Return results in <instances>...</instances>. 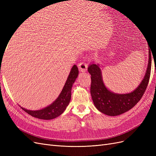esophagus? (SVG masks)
Here are the masks:
<instances>
[{"label": "esophagus", "mask_w": 156, "mask_h": 156, "mask_svg": "<svg viewBox=\"0 0 156 156\" xmlns=\"http://www.w3.org/2000/svg\"><path fill=\"white\" fill-rule=\"evenodd\" d=\"M78 67H79V69L82 72H85L87 70V68H88V65L84 62H81V63H79L78 64Z\"/></svg>", "instance_id": "obj_1"}]
</instances>
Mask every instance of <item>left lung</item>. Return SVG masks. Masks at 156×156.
Instances as JSON below:
<instances>
[{
  "label": "left lung",
  "mask_w": 156,
  "mask_h": 156,
  "mask_svg": "<svg viewBox=\"0 0 156 156\" xmlns=\"http://www.w3.org/2000/svg\"><path fill=\"white\" fill-rule=\"evenodd\" d=\"M148 49V64L142 81L132 92L116 94L108 90L103 83L101 68L99 64L89 65L88 71L91 75L90 94L98 110L108 116H118L133 108L137 103L148 86L151 72V50Z\"/></svg>",
  "instance_id": "left-lung-1"
}]
</instances>
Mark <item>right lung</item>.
I'll return each mask as SVG.
<instances>
[{"label":"right lung","instance_id":"right-lung-1","mask_svg":"<svg viewBox=\"0 0 156 156\" xmlns=\"http://www.w3.org/2000/svg\"><path fill=\"white\" fill-rule=\"evenodd\" d=\"M79 74V69L76 65H74L70 71L62 90L56 100L51 105L42 109L37 111L28 110L21 107L28 114L39 119L51 120L60 116L65 111L71 100V90L73 84L77 79Z\"/></svg>","mask_w":156,"mask_h":156}]
</instances>
